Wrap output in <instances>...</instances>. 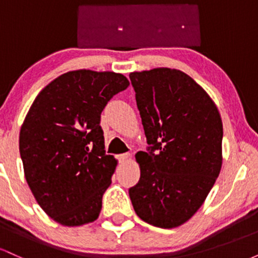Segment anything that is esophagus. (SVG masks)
<instances>
[{"label": "esophagus", "instance_id": "1", "mask_svg": "<svg viewBox=\"0 0 258 258\" xmlns=\"http://www.w3.org/2000/svg\"><path fill=\"white\" fill-rule=\"evenodd\" d=\"M128 159H130V154L128 153L120 154V155H117V160H119V162H121V164L126 162Z\"/></svg>", "mask_w": 258, "mask_h": 258}]
</instances>
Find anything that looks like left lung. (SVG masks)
Returning a JSON list of instances; mask_svg holds the SVG:
<instances>
[{
  "instance_id": "8db88e82",
  "label": "left lung",
  "mask_w": 258,
  "mask_h": 258,
  "mask_svg": "<svg viewBox=\"0 0 258 258\" xmlns=\"http://www.w3.org/2000/svg\"><path fill=\"white\" fill-rule=\"evenodd\" d=\"M147 152L136 154L141 178L128 189L141 220L159 228L183 224L203 205L222 166V120L190 76L158 68L131 73Z\"/></svg>"
}]
</instances>
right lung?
I'll return each mask as SVG.
<instances>
[{"label":"right lung","instance_id":"obj_1","mask_svg":"<svg viewBox=\"0 0 258 258\" xmlns=\"http://www.w3.org/2000/svg\"><path fill=\"white\" fill-rule=\"evenodd\" d=\"M130 82L121 74L75 70L43 88L20 128L25 179L38 205L63 226L98 218L116 160L106 155L100 114Z\"/></svg>","mask_w":258,"mask_h":258}]
</instances>
